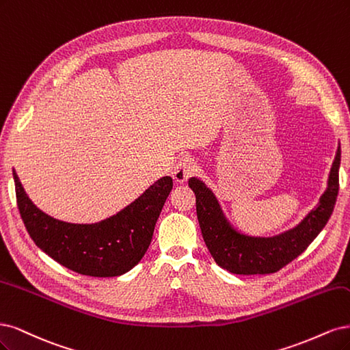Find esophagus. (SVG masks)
I'll use <instances>...</instances> for the list:
<instances>
[{"label": "esophagus", "mask_w": 350, "mask_h": 350, "mask_svg": "<svg viewBox=\"0 0 350 350\" xmlns=\"http://www.w3.org/2000/svg\"><path fill=\"white\" fill-rule=\"evenodd\" d=\"M196 170V163L191 159H182L180 160L174 170H173V178L176 180L177 183H185L186 180L195 173Z\"/></svg>", "instance_id": "34e87169"}]
</instances>
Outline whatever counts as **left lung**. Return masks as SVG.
I'll return each instance as SVG.
<instances>
[{
	"label": "left lung",
	"mask_w": 350,
	"mask_h": 350,
	"mask_svg": "<svg viewBox=\"0 0 350 350\" xmlns=\"http://www.w3.org/2000/svg\"><path fill=\"white\" fill-rule=\"evenodd\" d=\"M340 144L332 164L327 187L315 205L295 227L275 235H252L227 218L212 189L199 177L189 178L196 195V213L205 244L213 260L235 275L275 273L298 257L329 221L339 193Z\"/></svg>",
	"instance_id": "1"
}]
</instances>
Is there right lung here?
<instances>
[{
	"mask_svg": "<svg viewBox=\"0 0 350 350\" xmlns=\"http://www.w3.org/2000/svg\"><path fill=\"white\" fill-rule=\"evenodd\" d=\"M13 177L17 206L31 240L55 262L94 278L120 276L141 262L173 189V178L164 176L116 215L94 224H72L40 211L27 196L16 170Z\"/></svg>",
	"mask_w": 350,
	"mask_h": 350,
	"instance_id": "1",
	"label": "right lung"
}]
</instances>
